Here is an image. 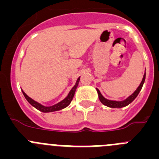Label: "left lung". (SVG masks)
<instances>
[{
	"label": "left lung",
	"instance_id": "1",
	"mask_svg": "<svg viewBox=\"0 0 159 159\" xmlns=\"http://www.w3.org/2000/svg\"><path fill=\"white\" fill-rule=\"evenodd\" d=\"M145 78H146V72L144 73L143 78L142 81L140 83V85H139L138 88L136 89L135 92L133 93L131 95H130L128 98H126L125 100L124 101H111V100H108L106 99L105 97H103L102 94L100 92V90L98 89H97V93H98V97H99V99L101 101V102L104 105H106V106L109 107V108H123V107H125L127 105L130 104V103L132 102L136 98V97L138 96V94L139 93V92L142 89V87L144 84V81H145Z\"/></svg>",
	"mask_w": 159,
	"mask_h": 159
}]
</instances>
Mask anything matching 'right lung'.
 I'll return each mask as SVG.
<instances>
[{"instance_id": "add662e5", "label": "right lung", "mask_w": 159, "mask_h": 159, "mask_svg": "<svg viewBox=\"0 0 159 159\" xmlns=\"http://www.w3.org/2000/svg\"><path fill=\"white\" fill-rule=\"evenodd\" d=\"M79 81H80V77L78 78V80H77L74 86L71 89V90L70 91V93H68V95H67V97H66L65 99H63L62 101H60V102L57 103V104H54V105H51V106H44V105H43V104L37 102V101H34L33 99H31V97H28V96L27 95V94L25 93L23 90H22V92H23V94H24V96L25 97V98H26L27 101H28V102L32 105V106L35 107V108H37V109L39 110V111H43V112H51V111H58V110H61L62 109V108H66V107L70 104V102L73 100V97H74V93H75V91H76L77 89V87H78V85Z\"/></svg>"}]
</instances>
